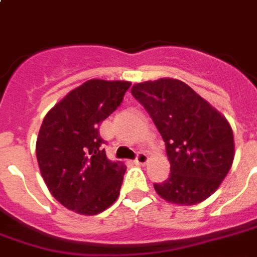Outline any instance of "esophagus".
<instances>
[{"label": "esophagus", "instance_id": "34e87169", "mask_svg": "<svg viewBox=\"0 0 257 257\" xmlns=\"http://www.w3.org/2000/svg\"><path fill=\"white\" fill-rule=\"evenodd\" d=\"M135 161H136L138 164H141V166H143V164H146L147 161H149V156H147L146 153H143V152H141V153H138V156H136V159H135Z\"/></svg>", "mask_w": 257, "mask_h": 257}]
</instances>
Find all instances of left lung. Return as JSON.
<instances>
[{
	"instance_id": "left-lung-1",
	"label": "left lung",
	"mask_w": 257,
	"mask_h": 257,
	"mask_svg": "<svg viewBox=\"0 0 257 257\" xmlns=\"http://www.w3.org/2000/svg\"><path fill=\"white\" fill-rule=\"evenodd\" d=\"M131 91L163 136L171 164L170 178L154 184L157 195L181 206L211 196L234 161V135L227 118L178 79L147 80Z\"/></svg>"
}]
</instances>
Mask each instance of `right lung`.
<instances>
[{"instance_id": "1", "label": "right lung", "mask_w": 257, "mask_h": 257, "mask_svg": "<svg viewBox=\"0 0 257 257\" xmlns=\"http://www.w3.org/2000/svg\"><path fill=\"white\" fill-rule=\"evenodd\" d=\"M131 85L90 79L43 119L36 142L41 177L50 193L78 214L96 216L119 196L126 167L107 159L98 126L122 103Z\"/></svg>"}]
</instances>
